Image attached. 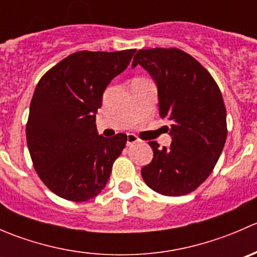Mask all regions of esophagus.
I'll use <instances>...</instances> for the list:
<instances>
[{"label": "esophagus", "mask_w": 257, "mask_h": 257, "mask_svg": "<svg viewBox=\"0 0 257 257\" xmlns=\"http://www.w3.org/2000/svg\"><path fill=\"white\" fill-rule=\"evenodd\" d=\"M138 137L134 136V134H128V137H126V145H133L134 143H138Z\"/></svg>", "instance_id": "1"}]
</instances>
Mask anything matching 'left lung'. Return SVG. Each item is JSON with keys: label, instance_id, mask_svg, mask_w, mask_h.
<instances>
[{"label": "left lung", "instance_id": "obj_1", "mask_svg": "<svg viewBox=\"0 0 257 257\" xmlns=\"http://www.w3.org/2000/svg\"><path fill=\"white\" fill-rule=\"evenodd\" d=\"M142 66L157 84L159 115L170 121V147L149 142L153 160L142 169L157 193L180 196L195 190L212 172L226 141V109L211 74L178 48L139 49Z\"/></svg>", "mask_w": 257, "mask_h": 257}]
</instances>
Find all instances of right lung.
<instances>
[{
  "label": "right lung",
  "instance_id": "1",
  "mask_svg": "<svg viewBox=\"0 0 257 257\" xmlns=\"http://www.w3.org/2000/svg\"><path fill=\"white\" fill-rule=\"evenodd\" d=\"M134 53L76 52L38 82L26 126L27 145L38 177L61 198L87 201L107 185L126 136H99L95 114L107 85Z\"/></svg>",
  "mask_w": 257,
  "mask_h": 257
}]
</instances>
